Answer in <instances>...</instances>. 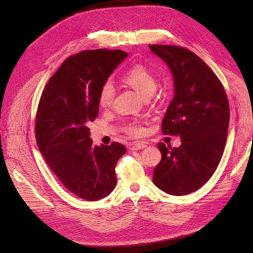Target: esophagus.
Wrapping results in <instances>:
<instances>
[{"label":"esophagus","mask_w":253,"mask_h":253,"mask_svg":"<svg viewBox=\"0 0 253 253\" xmlns=\"http://www.w3.org/2000/svg\"><path fill=\"white\" fill-rule=\"evenodd\" d=\"M147 147V143L144 142H134L133 144L129 145V149L132 151H136V150H142Z\"/></svg>","instance_id":"1"}]
</instances>
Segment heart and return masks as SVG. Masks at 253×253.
Wrapping results in <instances>:
<instances>
[{
	"instance_id": "obj_1",
	"label": "heart",
	"mask_w": 253,
	"mask_h": 253,
	"mask_svg": "<svg viewBox=\"0 0 253 253\" xmlns=\"http://www.w3.org/2000/svg\"><path fill=\"white\" fill-rule=\"evenodd\" d=\"M122 81L133 88L143 97H151L158 86V81L155 75L148 68L143 65H135L127 71L123 77ZM115 98V88L113 84L108 81L105 82L98 93V103L102 108H109ZM128 132L131 134L139 135L143 132L142 127L137 123H131L127 126Z\"/></svg>"
}]
</instances>
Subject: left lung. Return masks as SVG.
<instances>
[{
    "mask_svg": "<svg viewBox=\"0 0 253 253\" xmlns=\"http://www.w3.org/2000/svg\"><path fill=\"white\" fill-rule=\"evenodd\" d=\"M150 49L173 77V98L162 131L181 138L178 148L158 144L162 159L153 182L169 195H188L205 184L219 164L229 128L228 97L216 75L195 53L169 45Z\"/></svg>",
    "mask_w": 253,
    "mask_h": 253,
    "instance_id": "8db88e82",
    "label": "left lung"
}]
</instances>
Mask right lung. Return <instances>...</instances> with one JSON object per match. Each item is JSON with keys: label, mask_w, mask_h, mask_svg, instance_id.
<instances>
[{"label": "right lung", "mask_w": 253, "mask_h": 253, "mask_svg": "<svg viewBox=\"0 0 253 253\" xmlns=\"http://www.w3.org/2000/svg\"><path fill=\"white\" fill-rule=\"evenodd\" d=\"M128 53L83 51L66 59L43 90L36 118L38 147L70 192L87 201L109 196L117 184L115 167L124 145H93L88 123L98 116L101 86Z\"/></svg>", "instance_id": "1"}]
</instances>
